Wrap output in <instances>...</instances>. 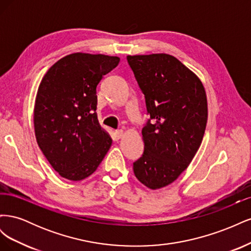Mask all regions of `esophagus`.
Returning a JSON list of instances; mask_svg holds the SVG:
<instances>
[{
    "label": "esophagus",
    "instance_id": "1",
    "mask_svg": "<svg viewBox=\"0 0 251 251\" xmlns=\"http://www.w3.org/2000/svg\"><path fill=\"white\" fill-rule=\"evenodd\" d=\"M115 135H116L117 138H121V137H123V135H124V131L123 130H116Z\"/></svg>",
    "mask_w": 251,
    "mask_h": 251
}]
</instances>
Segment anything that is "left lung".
<instances>
[{"mask_svg": "<svg viewBox=\"0 0 251 251\" xmlns=\"http://www.w3.org/2000/svg\"><path fill=\"white\" fill-rule=\"evenodd\" d=\"M126 59L151 117L142 128L143 154L133 170L142 184L158 189L176 180L199 150L207 123L206 93L199 77L173 55Z\"/></svg>", "mask_w": 251, "mask_h": 251, "instance_id": "1", "label": "left lung"}]
</instances>
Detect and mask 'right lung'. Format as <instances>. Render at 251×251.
Returning <instances> with one entry per match:
<instances>
[{
	"mask_svg": "<svg viewBox=\"0 0 251 251\" xmlns=\"http://www.w3.org/2000/svg\"><path fill=\"white\" fill-rule=\"evenodd\" d=\"M120 58L72 53L53 65L35 98V138L60 176L79 181L92 175L111 148L97 119L96 87Z\"/></svg>",
	"mask_w": 251,
	"mask_h": 251,
	"instance_id": "1",
	"label": "right lung"
}]
</instances>
